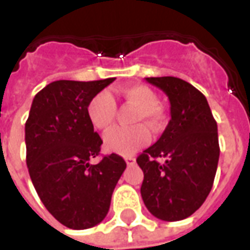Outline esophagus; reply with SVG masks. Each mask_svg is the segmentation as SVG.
Wrapping results in <instances>:
<instances>
[{"label": "esophagus", "instance_id": "obj_1", "mask_svg": "<svg viewBox=\"0 0 250 250\" xmlns=\"http://www.w3.org/2000/svg\"><path fill=\"white\" fill-rule=\"evenodd\" d=\"M125 163L128 165V166H132L134 163H135V158L132 157V155H128V157H125Z\"/></svg>", "mask_w": 250, "mask_h": 250}]
</instances>
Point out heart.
Here are the masks:
<instances>
[{"label":"heart","mask_w":250,"mask_h":250,"mask_svg":"<svg viewBox=\"0 0 250 250\" xmlns=\"http://www.w3.org/2000/svg\"><path fill=\"white\" fill-rule=\"evenodd\" d=\"M123 98L138 107L135 122H146L152 130L161 128L165 114L159 107L158 98L151 88L142 84L125 85L120 88ZM116 103L108 91L95 95L88 103L87 115L89 122L98 130H107L114 123ZM150 141V132L143 125L132 127H115L104 135V146L109 151L118 154H131Z\"/></svg>","instance_id":"obj_1"}]
</instances>
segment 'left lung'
<instances>
[{
  "mask_svg": "<svg viewBox=\"0 0 250 250\" xmlns=\"http://www.w3.org/2000/svg\"><path fill=\"white\" fill-rule=\"evenodd\" d=\"M146 80L167 95L171 119L157 143L136 158L145 174L142 198L159 220H185L201 208L214 182L217 122L206 98L190 83L173 76ZM158 157L165 162L159 164Z\"/></svg>",
  "mask_w": 250,
  "mask_h": 250,
  "instance_id": "obj_1",
  "label": "left lung"
}]
</instances>
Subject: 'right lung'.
<instances>
[{"label":"right lung","instance_id":"add662e5","mask_svg":"<svg viewBox=\"0 0 250 250\" xmlns=\"http://www.w3.org/2000/svg\"><path fill=\"white\" fill-rule=\"evenodd\" d=\"M114 80L51 83L35 96L25 123L32 184L46 210L69 229H88L105 218L125 168L116 154L92 163L103 141L88 119V103Z\"/></svg>","mask_w":250,"mask_h":250}]
</instances>
